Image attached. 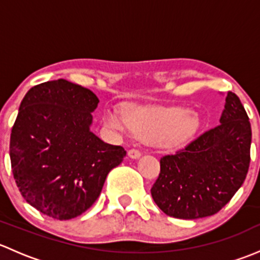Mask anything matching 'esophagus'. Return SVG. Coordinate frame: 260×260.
I'll return each instance as SVG.
<instances>
[{"label": "esophagus", "instance_id": "esophagus-1", "mask_svg": "<svg viewBox=\"0 0 260 260\" xmlns=\"http://www.w3.org/2000/svg\"><path fill=\"white\" fill-rule=\"evenodd\" d=\"M128 156L131 157V158H135V159H137V158H140L141 156H142V153H141L140 151H138V149H129V151H128Z\"/></svg>", "mask_w": 260, "mask_h": 260}]
</instances>
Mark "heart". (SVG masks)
<instances>
[{"label":"heart","mask_w":260,"mask_h":260,"mask_svg":"<svg viewBox=\"0 0 260 260\" xmlns=\"http://www.w3.org/2000/svg\"><path fill=\"white\" fill-rule=\"evenodd\" d=\"M104 124L117 132L131 128L141 138L153 145L175 146L185 141L196 128V118L181 108H133L123 115L114 109H106Z\"/></svg>","instance_id":"b5f03b06"}]
</instances>
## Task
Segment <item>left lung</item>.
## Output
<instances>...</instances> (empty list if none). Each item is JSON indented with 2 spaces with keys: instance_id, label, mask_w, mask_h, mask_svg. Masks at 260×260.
<instances>
[{
  "instance_id": "obj_1",
  "label": "left lung",
  "mask_w": 260,
  "mask_h": 260,
  "mask_svg": "<svg viewBox=\"0 0 260 260\" xmlns=\"http://www.w3.org/2000/svg\"><path fill=\"white\" fill-rule=\"evenodd\" d=\"M250 143L248 114L237 94L229 91L219 125L159 159L161 171L151 188L154 203L176 219L216 214L245 180Z\"/></svg>"
}]
</instances>
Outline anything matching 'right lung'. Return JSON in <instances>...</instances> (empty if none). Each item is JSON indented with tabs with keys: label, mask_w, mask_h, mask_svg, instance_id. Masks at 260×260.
I'll list each match as a JSON object with an SVG mask.
<instances>
[{
	"label": "right lung",
	"mask_w": 260,
	"mask_h": 260,
	"mask_svg": "<svg viewBox=\"0 0 260 260\" xmlns=\"http://www.w3.org/2000/svg\"><path fill=\"white\" fill-rule=\"evenodd\" d=\"M98 103L93 91L65 79L32 86L21 102L10 138L12 174L23 199L50 217L88 210L127 153L90 131Z\"/></svg>",
	"instance_id": "1"
}]
</instances>
